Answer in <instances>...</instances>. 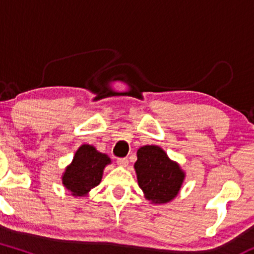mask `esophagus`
<instances>
[{
	"instance_id": "34e87169",
	"label": "esophagus",
	"mask_w": 254,
	"mask_h": 254,
	"mask_svg": "<svg viewBox=\"0 0 254 254\" xmlns=\"http://www.w3.org/2000/svg\"><path fill=\"white\" fill-rule=\"evenodd\" d=\"M117 164L118 166H121V167H127V166L129 165V161H127V157H122V159L117 160Z\"/></svg>"
}]
</instances>
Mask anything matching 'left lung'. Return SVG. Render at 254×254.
Masks as SVG:
<instances>
[{
    "mask_svg": "<svg viewBox=\"0 0 254 254\" xmlns=\"http://www.w3.org/2000/svg\"><path fill=\"white\" fill-rule=\"evenodd\" d=\"M137 183L151 204H166L178 196L185 172L159 145H143L137 150L133 165Z\"/></svg>",
    "mask_w": 254,
    "mask_h": 254,
    "instance_id": "obj_1",
    "label": "left lung"
}]
</instances>
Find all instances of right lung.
I'll return each mask as SVG.
<instances>
[{
	"label": "right lung",
	"instance_id": "1",
	"mask_svg": "<svg viewBox=\"0 0 254 254\" xmlns=\"http://www.w3.org/2000/svg\"><path fill=\"white\" fill-rule=\"evenodd\" d=\"M110 164L109 155L98 151L95 147L80 145L61 177L63 186L74 197L88 196L90 190L100 184L105 167Z\"/></svg>",
	"mask_w": 254,
	"mask_h": 254
}]
</instances>
